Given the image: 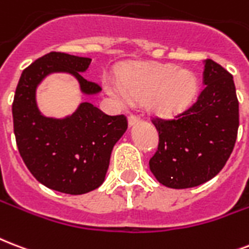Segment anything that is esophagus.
I'll list each match as a JSON object with an SVG mask.
<instances>
[{
    "label": "esophagus",
    "mask_w": 249,
    "mask_h": 249,
    "mask_svg": "<svg viewBox=\"0 0 249 249\" xmlns=\"http://www.w3.org/2000/svg\"><path fill=\"white\" fill-rule=\"evenodd\" d=\"M138 120H140V119H138V117H136V116H133V115H132V116H129V119H128L129 126H133L134 124H137Z\"/></svg>",
    "instance_id": "esophagus-1"
}]
</instances>
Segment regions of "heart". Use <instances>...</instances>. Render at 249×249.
Here are the masks:
<instances>
[{"label":"heart","instance_id":"heart-1","mask_svg":"<svg viewBox=\"0 0 249 249\" xmlns=\"http://www.w3.org/2000/svg\"><path fill=\"white\" fill-rule=\"evenodd\" d=\"M106 89L120 106H128L130 100L146 102L151 113L170 119L195 102L198 81L193 73L176 66L138 64L121 75L120 86L108 83Z\"/></svg>","mask_w":249,"mask_h":249}]
</instances>
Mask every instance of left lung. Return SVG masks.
<instances>
[{"instance_id": "left-lung-1", "label": "left lung", "mask_w": 249, "mask_h": 249, "mask_svg": "<svg viewBox=\"0 0 249 249\" xmlns=\"http://www.w3.org/2000/svg\"><path fill=\"white\" fill-rule=\"evenodd\" d=\"M204 66L205 87L196 103L175 120H153L159 145L150 171L168 188H192L213 179L236 141L239 102L232 75L213 60H205Z\"/></svg>"}]
</instances>
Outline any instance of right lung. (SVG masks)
Returning <instances> with one entry per match:
<instances>
[{"instance_id":"obj_1","label":"right lung","mask_w":249,"mask_h":249,"mask_svg":"<svg viewBox=\"0 0 249 249\" xmlns=\"http://www.w3.org/2000/svg\"><path fill=\"white\" fill-rule=\"evenodd\" d=\"M91 58L51 52L23 70L13 102L14 134L19 154L35 179L53 191L83 195L103 184L113 146L128 123L124 115L109 116L83 102L69 116L47 117L36 102V90L53 73H68L83 95L99 94L96 83L82 74Z\"/></svg>"}]
</instances>
